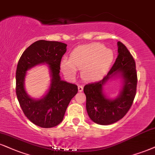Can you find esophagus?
<instances>
[{
  "label": "esophagus",
  "instance_id": "obj_1",
  "mask_svg": "<svg viewBox=\"0 0 155 155\" xmlns=\"http://www.w3.org/2000/svg\"><path fill=\"white\" fill-rule=\"evenodd\" d=\"M78 91H79V92H82V91H83V87H82V86H81V85L78 86Z\"/></svg>",
  "mask_w": 155,
  "mask_h": 155
}]
</instances>
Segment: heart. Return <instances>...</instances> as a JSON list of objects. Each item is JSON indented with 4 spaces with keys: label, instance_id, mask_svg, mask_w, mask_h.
Listing matches in <instances>:
<instances>
[{
    "label": "heart",
    "instance_id": "1",
    "mask_svg": "<svg viewBox=\"0 0 155 155\" xmlns=\"http://www.w3.org/2000/svg\"><path fill=\"white\" fill-rule=\"evenodd\" d=\"M114 58L110 49L99 43H92L76 48L69 59H63L61 68L70 78L76 76V70H81V78L85 81H94L107 71Z\"/></svg>",
    "mask_w": 155,
    "mask_h": 155
}]
</instances>
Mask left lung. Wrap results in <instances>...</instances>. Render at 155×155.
<instances>
[{
  "label": "left lung",
  "instance_id": "obj_1",
  "mask_svg": "<svg viewBox=\"0 0 155 155\" xmlns=\"http://www.w3.org/2000/svg\"><path fill=\"white\" fill-rule=\"evenodd\" d=\"M118 57L111 69L102 80L86 84V108L93 122L110 125L126 115L133 104L137 93V74L133 56L122 42H118ZM120 78L122 89L115 99L107 98L103 93V86L113 77Z\"/></svg>",
  "mask_w": 155,
  "mask_h": 155
}]
</instances>
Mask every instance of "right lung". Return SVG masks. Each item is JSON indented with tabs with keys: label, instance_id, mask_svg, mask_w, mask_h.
<instances>
[{
	"label": "right lung",
	"instance_id": "obj_1",
	"mask_svg": "<svg viewBox=\"0 0 155 155\" xmlns=\"http://www.w3.org/2000/svg\"><path fill=\"white\" fill-rule=\"evenodd\" d=\"M67 45L56 41L38 40L24 50L16 72V92L24 115L42 128H52L62 122L66 108L78 92L76 84L61 79L60 65ZM49 66L51 83L48 93L41 99H33L25 92L24 79L29 69L40 64Z\"/></svg>",
	"mask_w": 155,
	"mask_h": 155
}]
</instances>
